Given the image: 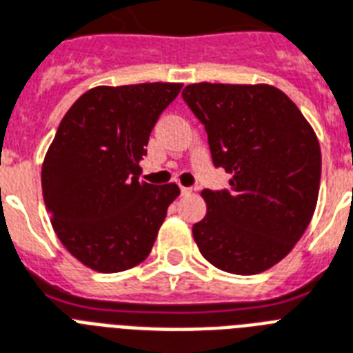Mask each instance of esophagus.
<instances>
[{
    "mask_svg": "<svg viewBox=\"0 0 353 353\" xmlns=\"http://www.w3.org/2000/svg\"><path fill=\"white\" fill-rule=\"evenodd\" d=\"M191 191H193V188H184V185L180 188V193H182V194H190Z\"/></svg>",
    "mask_w": 353,
    "mask_h": 353,
    "instance_id": "1",
    "label": "esophagus"
}]
</instances>
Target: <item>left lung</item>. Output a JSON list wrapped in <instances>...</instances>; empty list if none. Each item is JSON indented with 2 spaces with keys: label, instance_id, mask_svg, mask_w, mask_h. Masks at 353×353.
Here are the masks:
<instances>
[{
  "label": "left lung",
  "instance_id": "1",
  "mask_svg": "<svg viewBox=\"0 0 353 353\" xmlns=\"http://www.w3.org/2000/svg\"><path fill=\"white\" fill-rule=\"evenodd\" d=\"M184 101L204 123L211 159L230 190H204L208 213L193 225L200 253L236 275L283 261L314 216L321 148L299 107L277 87L191 83Z\"/></svg>",
  "mask_w": 353,
  "mask_h": 353
}]
</instances>
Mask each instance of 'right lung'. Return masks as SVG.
Wrapping results in <instances>:
<instances>
[{"label":"right lung","mask_w":353,"mask_h":353,"mask_svg":"<svg viewBox=\"0 0 353 353\" xmlns=\"http://www.w3.org/2000/svg\"><path fill=\"white\" fill-rule=\"evenodd\" d=\"M182 83L100 85L61 120L45 154L41 188L67 252L100 273L131 270L151 253L176 184L140 182L154 123Z\"/></svg>","instance_id":"right-lung-1"}]
</instances>
